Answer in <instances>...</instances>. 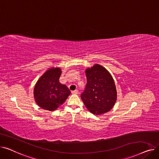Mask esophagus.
Instances as JSON below:
<instances>
[{"instance_id": "obj_1", "label": "esophagus", "mask_w": 159, "mask_h": 159, "mask_svg": "<svg viewBox=\"0 0 159 159\" xmlns=\"http://www.w3.org/2000/svg\"><path fill=\"white\" fill-rule=\"evenodd\" d=\"M71 93H72V94H78L79 93V91L77 89H75V90L73 91Z\"/></svg>"}]
</instances>
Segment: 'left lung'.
Here are the masks:
<instances>
[{"label":"left lung","mask_w":159,"mask_h":159,"mask_svg":"<svg viewBox=\"0 0 159 159\" xmlns=\"http://www.w3.org/2000/svg\"><path fill=\"white\" fill-rule=\"evenodd\" d=\"M87 84L80 97L87 109L94 115H102L113 107L117 93L114 80L105 68L95 64L86 71Z\"/></svg>","instance_id":"8db88e82"}]
</instances>
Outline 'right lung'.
Instances as JSON below:
<instances>
[{"mask_svg": "<svg viewBox=\"0 0 159 159\" xmlns=\"http://www.w3.org/2000/svg\"><path fill=\"white\" fill-rule=\"evenodd\" d=\"M62 73L60 68H49L39 79L33 90L37 105L48 111H55L70 95L71 91L59 82Z\"/></svg>", "mask_w": 159, "mask_h": 159, "instance_id": "obj_1", "label": "right lung"}]
</instances>
